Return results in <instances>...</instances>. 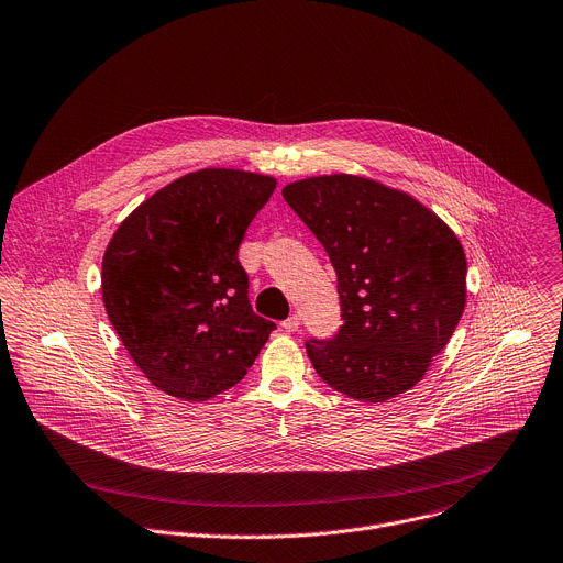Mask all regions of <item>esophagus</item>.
Listing matches in <instances>:
<instances>
[{
    "mask_svg": "<svg viewBox=\"0 0 563 563\" xmlns=\"http://www.w3.org/2000/svg\"><path fill=\"white\" fill-rule=\"evenodd\" d=\"M300 328V317L298 314H294V317H289L287 321H283V330L285 332H296Z\"/></svg>",
    "mask_w": 563,
    "mask_h": 563,
    "instance_id": "34e87169",
    "label": "esophagus"
}]
</instances>
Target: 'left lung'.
Segmentation results:
<instances>
[{"label": "left lung", "instance_id": "1", "mask_svg": "<svg viewBox=\"0 0 563 563\" xmlns=\"http://www.w3.org/2000/svg\"><path fill=\"white\" fill-rule=\"evenodd\" d=\"M283 197L336 272L343 325L305 343L319 377L368 404L413 388L465 312L457 235L416 197L356 175L291 181Z\"/></svg>", "mask_w": 563, "mask_h": 563}]
</instances>
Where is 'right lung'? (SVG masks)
<instances>
[{
  "label": "right lung",
  "instance_id": "obj_1",
  "mask_svg": "<svg viewBox=\"0 0 563 563\" xmlns=\"http://www.w3.org/2000/svg\"><path fill=\"white\" fill-rule=\"evenodd\" d=\"M276 179L233 168L188 173L114 231L100 269L106 312L132 362L166 395L207 401L235 386L276 323L253 314L238 261Z\"/></svg>",
  "mask_w": 563,
  "mask_h": 563
}]
</instances>
